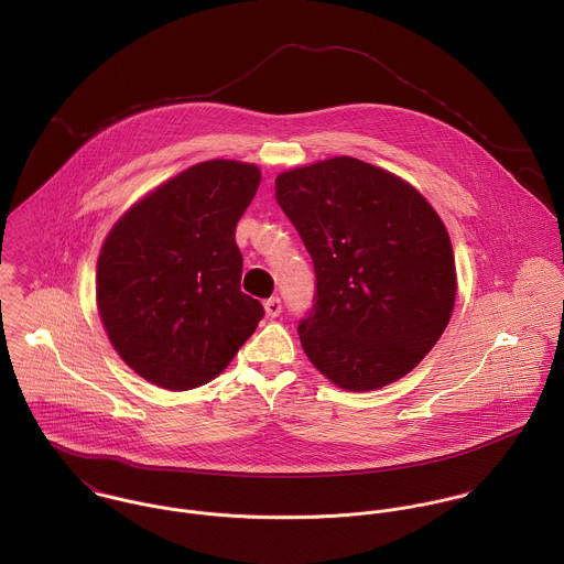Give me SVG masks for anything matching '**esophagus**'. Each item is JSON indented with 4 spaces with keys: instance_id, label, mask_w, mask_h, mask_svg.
Returning a JSON list of instances; mask_svg holds the SVG:
<instances>
[{
    "instance_id": "1",
    "label": "esophagus",
    "mask_w": 564,
    "mask_h": 564,
    "mask_svg": "<svg viewBox=\"0 0 564 564\" xmlns=\"http://www.w3.org/2000/svg\"><path fill=\"white\" fill-rule=\"evenodd\" d=\"M263 307H265L268 317H276V315H281V312H283V305H281V299H279V296L268 299V301L263 303Z\"/></svg>"
}]
</instances>
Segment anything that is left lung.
<instances>
[{"label":"left lung","instance_id":"obj_1","mask_svg":"<svg viewBox=\"0 0 564 564\" xmlns=\"http://www.w3.org/2000/svg\"><path fill=\"white\" fill-rule=\"evenodd\" d=\"M274 189L315 270L299 324L310 361L350 391L409 375L454 310V254L437 212L406 182L346 155L281 173Z\"/></svg>","mask_w":564,"mask_h":564}]
</instances>
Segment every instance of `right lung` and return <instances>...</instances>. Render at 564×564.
I'll use <instances>...</instances> for the list:
<instances>
[{
	"label": "right lung",
	"instance_id": "1",
	"mask_svg": "<svg viewBox=\"0 0 564 564\" xmlns=\"http://www.w3.org/2000/svg\"><path fill=\"white\" fill-rule=\"evenodd\" d=\"M252 164H196L135 203L97 261V305L127 366L164 389L209 382L263 317L240 290L236 225L259 188Z\"/></svg>",
	"mask_w": 564,
	"mask_h": 564
}]
</instances>
